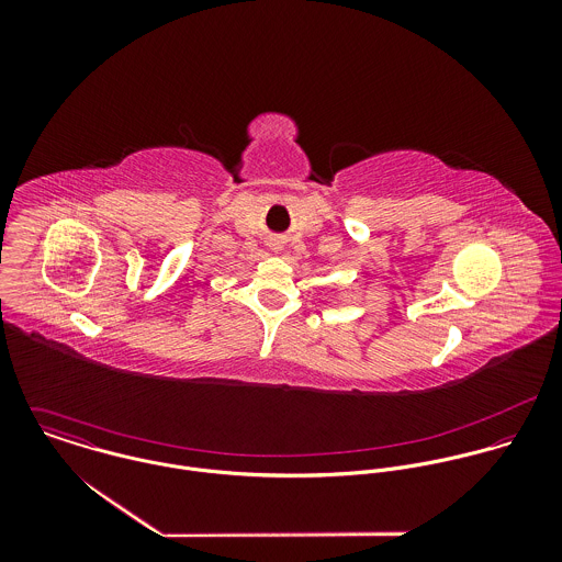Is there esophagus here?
I'll list each match as a JSON object with an SVG mask.
<instances>
[{"label":"esophagus","instance_id":"obj_1","mask_svg":"<svg viewBox=\"0 0 562 562\" xmlns=\"http://www.w3.org/2000/svg\"><path fill=\"white\" fill-rule=\"evenodd\" d=\"M272 246H274V248H281V246H283V241L277 238V240H272Z\"/></svg>","mask_w":562,"mask_h":562}]
</instances>
